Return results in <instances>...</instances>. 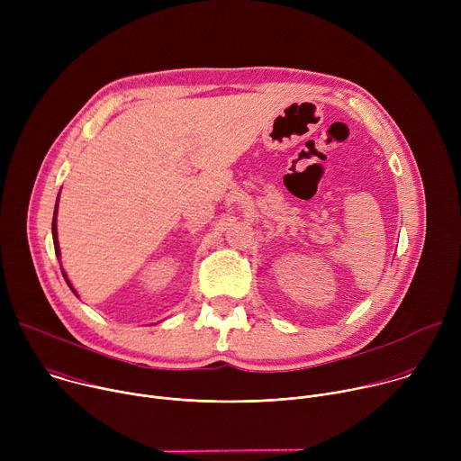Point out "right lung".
Here are the masks:
<instances>
[{
  "mask_svg": "<svg viewBox=\"0 0 461 461\" xmlns=\"http://www.w3.org/2000/svg\"><path fill=\"white\" fill-rule=\"evenodd\" d=\"M56 208H58V203H56ZM56 208H54V217H52V240H54V251H56V257H59V246H58V237H56ZM61 274H63V270H61ZM63 277H65V281H68V276L63 274ZM68 285H69V288L73 290V294L77 295V292H75V288L71 286V283L68 281ZM78 297V295H77Z\"/></svg>",
  "mask_w": 461,
  "mask_h": 461,
  "instance_id": "right-lung-1",
  "label": "right lung"
}]
</instances>
